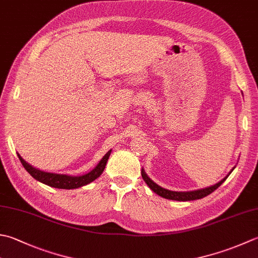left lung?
<instances>
[{
  "instance_id": "left-lung-1",
  "label": "left lung",
  "mask_w": 258,
  "mask_h": 258,
  "mask_svg": "<svg viewBox=\"0 0 258 258\" xmlns=\"http://www.w3.org/2000/svg\"><path fill=\"white\" fill-rule=\"evenodd\" d=\"M233 171V170H231ZM231 171L229 172V174L231 173ZM141 173H142V178L143 180L146 182V184H148L150 186V189L154 191V192L156 195H159L162 197V198H165V199H170V200H178V201H190V200H197V199H201L204 198V197L210 195L211 192H214V191L218 188V186H220L221 184H223L224 181L228 178V175L226 176L225 179H223L220 181V182H218L215 185H211L209 186V188H206V189H200V190H196V191H188V192H176V191H170V190H166L164 188H162V186L158 185L156 183H154L152 180H151L148 175H146V173L144 172V170L142 169V171H141Z\"/></svg>"
}]
</instances>
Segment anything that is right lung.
<instances>
[{"label":"right lung","instance_id":"obj_1","mask_svg":"<svg viewBox=\"0 0 258 258\" xmlns=\"http://www.w3.org/2000/svg\"><path fill=\"white\" fill-rule=\"evenodd\" d=\"M110 152H112V150H109L108 152L104 155V158L99 161V163L97 164V166H96L94 170L90 171V172H88L87 174H84L80 176L44 172V171H40L38 169H35L32 165H30L29 163L25 162L21 156H20V154H18V156H19L20 161H21L22 165L24 166V169L27 170L35 180H38V181H40V182H42L49 186H53V188L76 189V188H79V186H83L85 184L90 183L92 181L97 179L98 176L103 173L106 163H107V160L110 155Z\"/></svg>","mask_w":258,"mask_h":258}]
</instances>
